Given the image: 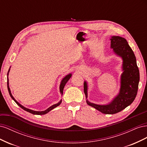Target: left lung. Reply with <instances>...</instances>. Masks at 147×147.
Returning <instances> with one entry per match:
<instances>
[{
	"mask_svg": "<svg viewBox=\"0 0 147 147\" xmlns=\"http://www.w3.org/2000/svg\"><path fill=\"white\" fill-rule=\"evenodd\" d=\"M110 41V48L113 49L115 54L123 60V73L120 78L118 94L108 104L99 105L92 103L87 99L88 83L86 81L84 82V92L86 103L104 114L117 113L131 105L136 97L140 80L136 56L126 40L119 36H112Z\"/></svg>",
	"mask_w": 147,
	"mask_h": 147,
	"instance_id": "1",
	"label": "left lung"
}]
</instances>
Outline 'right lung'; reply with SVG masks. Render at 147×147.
<instances>
[{
  "label": "right lung",
  "mask_w": 147,
  "mask_h": 147,
  "mask_svg": "<svg viewBox=\"0 0 147 147\" xmlns=\"http://www.w3.org/2000/svg\"><path fill=\"white\" fill-rule=\"evenodd\" d=\"M9 72H10V69H9V70H8V72L7 73V88H8V92H9V94L11 96L12 99L14 100L16 102V103L20 107L21 109H23V110L26 111V112H28L32 113V114H34V115H45V114L48 113L49 112H50V111H51L53 109L56 108V107L59 106L61 104V103L62 102V99L58 102V103L53 105L51 107H49L48 109H47V110H44V111H41V112H40V111H39V112H38V111H34V110H30L29 109H28V108L25 107L23 106L21 104H20L18 102H17L15 100V99L14 98V97H13V96H12L11 93V91H10V87H9V83H8V73H9ZM71 77H72V74H69L68 75H67L64 78H63V80H62V81H61V84H60V86H59V90H60L61 94L62 96H63V90H64V86L65 85V84L67 83V82L69 81V80L70 78Z\"/></svg>",
  "instance_id": "1"
}]
</instances>
